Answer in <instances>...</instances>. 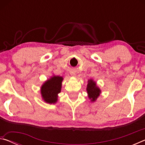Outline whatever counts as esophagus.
I'll return each instance as SVG.
<instances>
[{
    "label": "esophagus",
    "mask_w": 145,
    "mask_h": 145,
    "mask_svg": "<svg viewBox=\"0 0 145 145\" xmlns=\"http://www.w3.org/2000/svg\"><path fill=\"white\" fill-rule=\"evenodd\" d=\"M71 75H73V76H75V73L74 72H72V73H71Z\"/></svg>",
    "instance_id": "esophagus-1"
}]
</instances>
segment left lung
I'll use <instances>...</instances> for the list:
<instances>
[{
  "instance_id": "1",
  "label": "left lung",
  "mask_w": 145,
  "mask_h": 145,
  "mask_svg": "<svg viewBox=\"0 0 145 145\" xmlns=\"http://www.w3.org/2000/svg\"><path fill=\"white\" fill-rule=\"evenodd\" d=\"M86 90L88 97L91 102H95L101 93V90L97 86L96 82L92 79H89L88 81Z\"/></svg>"
}]
</instances>
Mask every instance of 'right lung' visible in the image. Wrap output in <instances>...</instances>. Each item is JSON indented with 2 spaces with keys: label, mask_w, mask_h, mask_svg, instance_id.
<instances>
[{
  "label": "right lung",
  "mask_w": 145,
  "mask_h": 145,
  "mask_svg": "<svg viewBox=\"0 0 145 145\" xmlns=\"http://www.w3.org/2000/svg\"><path fill=\"white\" fill-rule=\"evenodd\" d=\"M63 80V77L60 76H53L43 83L41 87V94L44 101L48 104L57 102Z\"/></svg>",
  "instance_id": "1"
}]
</instances>
